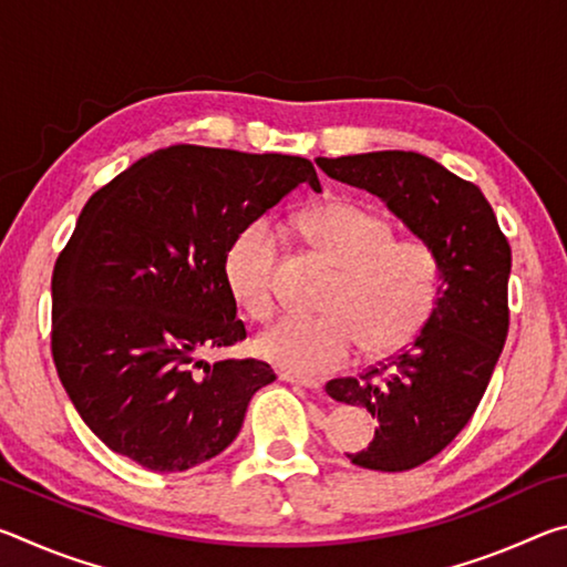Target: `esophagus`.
<instances>
[{"mask_svg": "<svg viewBox=\"0 0 567 567\" xmlns=\"http://www.w3.org/2000/svg\"><path fill=\"white\" fill-rule=\"evenodd\" d=\"M277 378H280L282 382H290V385H300V388H307V390H318L320 388L318 380L302 378V375H297V372H290V370H280V372H277Z\"/></svg>", "mask_w": 567, "mask_h": 567, "instance_id": "esophagus-1", "label": "esophagus"}]
</instances>
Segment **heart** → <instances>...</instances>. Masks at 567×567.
<instances>
[{
	"mask_svg": "<svg viewBox=\"0 0 567 567\" xmlns=\"http://www.w3.org/2000/svg\"><path fill=\"white\" fill-rule=\"evenodd\" d=\"M307 239L340 267L324 315H290L260 334L257 352L297 375H328L358 344L372 358L398 352L425 330L443 287L435 247L420 237H392V225L352 199L307 209ZM280 229L270 217L249 219L225 252V280L252 320H270L277 307Z\"/></svg>",
	"mask_w": 567,
	"mask_h": 567,
	"instance_id": "1",
	"label": "heart"
}]
</instances>
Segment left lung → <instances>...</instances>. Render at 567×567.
I'll use <instances>...</instances> for the list:
<instances>
[{
    "label": "left lung",
    "mask_w": 567,
    "mask_h": 567,
    "mask_svg": "<svg viewBox=\"0 0 567 567\" xmlns=\"http://www.w3.org/2000/svg\"><path fill=\"white\" fill-rule=\"evenodd\" d=\"M318 165L378 195L443 265L425 330L385 364L324 385L332 400L378 417L375 437L348 455L352 463L402 473L453 443L485 395L511 324V245L480 187L417 152L320 157Z\"/></svg>",
    "instance_id": "left-lung-1"
}]
</instances>
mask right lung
<instances>
[{
    "mask_svg": "<svg viewBox=\"0 0 567 567\" xmlns=\"http://www.w3.org/2000/svg\"><path fill=\"white\" fill-rule=\"evenodd\" d=\"M292 155L172 145L134 162L84 205L52 272V358L87 427L155 473L215 457L275 372L199 360L247 338L225 280L239 227L297 185Z\"/></svg>",
    "mask_w": 567,
    "mask_h": 567,
    "instance_id": "add662e5",
    "label": "right lung"
}]
</instances>
